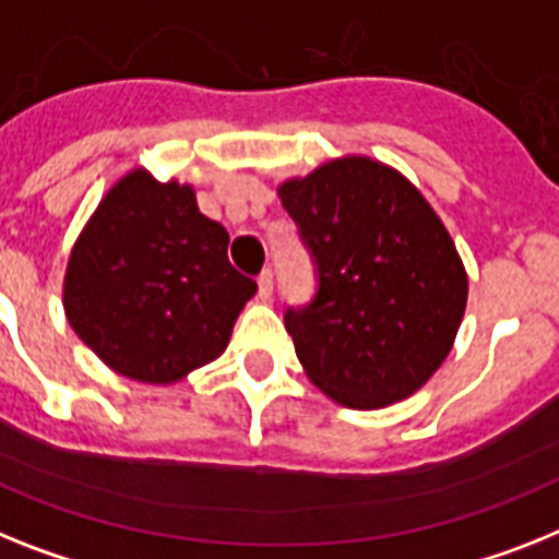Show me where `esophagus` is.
<instances>
[{
	"label": "esophagus",
	"mask_w": 559,
	"mask_h": 559,
	"mask_svg": "<svg viewBox=\"0 0 559 559\" xmlns=\"http://www.w3.org/2000/svg\"><path fill=\"white\" fill-rule=\"evenodd\" d=\"M272 284H275V281H272V270L261 272V275H258V295H261V298H270Z\"/></svg>",
	"instance_id": "1"
}]
</instances>
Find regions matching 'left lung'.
Here are the masks:
<instances>
[{
  "label": "left lung",
  "instance_id": "left-lung-1",
  "mask_svg": "<svg viewBox=\"0 0 559 559\" xmlns=\"http://www.w3.org/2000/svg\"><path fill=\"white\" fill-rule=\"evenodd\" d=\"M318 289L284 323L309 381L349 409H381L447 360L468 281L415 187L372 158H337L281 185Z\"/></svg>",
  "mask_w": 559,
  "mask_h": 559
}]
</instances>
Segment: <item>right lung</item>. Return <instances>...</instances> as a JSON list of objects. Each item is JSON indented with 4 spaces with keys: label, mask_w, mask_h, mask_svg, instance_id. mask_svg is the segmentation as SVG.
I'll return each mask as SVG.
<instances>
[{
    "label": "right lung",
    "mask_w": 559,
    "mask_h": 559,
    "mask_svg": "<svg viewBox=\"0 0 559 559\" xmlns=\"http://www.w3.org/2000/svg\"><path fill=\"white\" fill-rule=\"evenodd\" d=\"M229 236L192 187L133 170L107 192L64 275V312L124 378L173 383L218 358L255 281L227 258Z\"/></svg>",
    "instance_id": "right-lung-1"
}]
</instances>
